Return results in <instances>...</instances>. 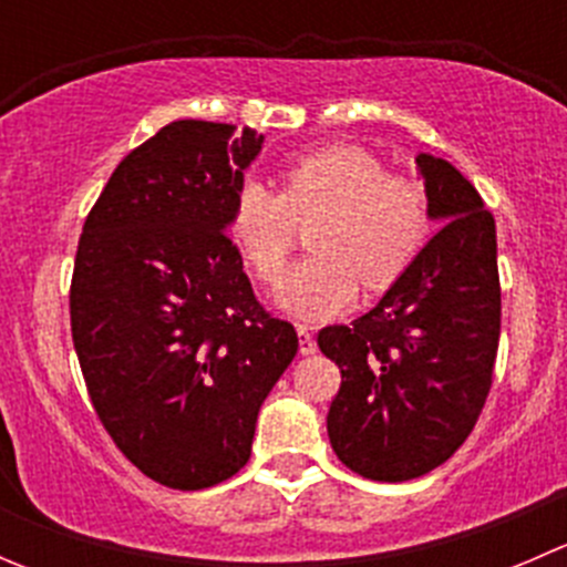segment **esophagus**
Segmentation results:
<instances>
[{"mask_svg": "<svg viewBox=\"0 0 567 567\" xmlns=\"http://www.w3.org/2000/svg\"><path fill=\"white\" fill-rule=\"evenodd\" d=\"M296 331H299V353L301 357H310V353H316V340H312V331L307 329V326H296Z\"/></svg>", "mask_w": 567, "mask_h": 567, "instance_id": "1", "label": "esophagus"}]
</instances>
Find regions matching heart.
I'll list each match as a JSON object with an SVG mask.
<instances>
[{"mask_svg": "<svg viewBox=\"0 0 567 567\" xmlns=\"http://www.w3.org/2000/svg\"><path fill=\"white\" fill-rule=\"evenodd\" d=\"M279 194L247 177L233 194L227 236L262 282H277L293 247L296 221H312V255L277 288V305L301 320L351 310L359 285L390 288L411 266L427 230L425 192L390 175L379 156L357 145H326L279 169Z\"/></svg>", "mask_w": 567, "mask_h": 567, "instance_id": "heart-1", "label": "heart"}]
</instances>
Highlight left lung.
I'll use <instances>...</instances> for the list:
<instances>
[{
  "label": "left lung",
  "instance_id": "8db88e82",
  "mask_svg": "<svg viewBox=\"0 0 567 567\" xmlns=\"http://www.w3.org/2000/svg\"><path fill=\"white\" fill-rule=\"evenodd\" d=\"M427 219L442 230L351 326L318 346L340 368L326 427L337 458L379 483L442 466L483 411L499 346L496 225L477 188L444 158L420 153Z\"/></svg>",
  "mask_w": 567,
  "mask_h": 567
}]
</instances>
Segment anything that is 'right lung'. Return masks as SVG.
Wrapping results in <instances>:
<instances>
[{
    "instance_id": "add662e5",
    "label": "right lung",
    "mask_w": 567,
    "mask_h": 567,
    "mask_svg": "<svg viewBox=\"0 0 567 567\" xmlns=\"http://www.w3.org/2000/svg\"><path fill=\"white\" fill-rule=\"evenodd\" d=\"M262 140L164 125L117 164L79 241L71 331L90 400L125 458L167 488H210L249 461L257 411L299 351L225 236Z\"/></svg>"
}]
</instances>
